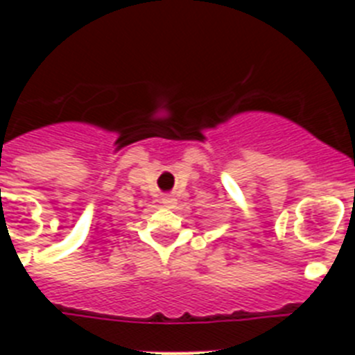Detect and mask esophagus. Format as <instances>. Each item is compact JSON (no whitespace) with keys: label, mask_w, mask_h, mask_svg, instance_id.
<instances>
[{"label":"esophagus","mask_w":355,"mask_h":355,"mask_svg":"<svg viewBox=\"0 0 355 355\" xmlns=\"http://www.w3.org/2000/svg\"><path fill=\"white\" fill-rule=\"evenodd\" d=\"M162 205H163V206H167V208H172V206L175 205V199H174V197H172V196H165V197H163V199H162Z\"/></svg>","instance_id":"1"}]
</instances>
